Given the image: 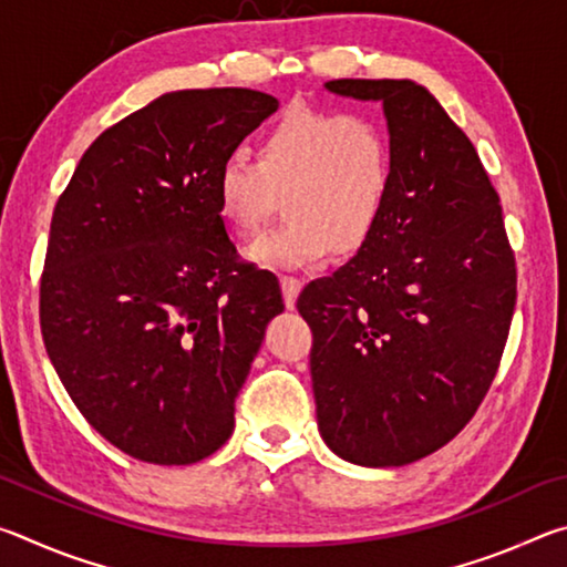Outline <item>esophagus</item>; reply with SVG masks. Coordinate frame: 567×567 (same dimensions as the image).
<instances>
[{
  "label": "esophagus",
  "mask_w": 567,
  "mask_h": 567,
  "mask_svg": "<svg viewBox=\"0 0 567 567\" xmlns=\"http://www.w3.org/2000/svg\"><path fill=\"white\" fill-rule=\"evenodd\" d=\"M280 285H282V297H285L287 310H292L295 302H297V295H300V290H302V282L297 280V277L285 275L282 280H280Z\"/></svg>",
  "instance_id": "34e87169"
}]
</instances>
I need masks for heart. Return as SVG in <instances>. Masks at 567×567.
Here are the masks:
<instances>
[{
  "instance_id": "1",
  "label": "heart",
  "mask_w": 567,
  "mask_h": 567,
  "mask_svg": "<svg viewBox=\"0 0 567 567\" xmlns=\"http://www.w3.org/2000/svg\"><path fill=\"white\" fill-rule=\"evenodd\" d=\"M213 187L219 215L243 235L257 233L285 195L292 217L249 245L247 260L305 267L375 237L395 189V150L370 114L295 104L262 134L257 159L223 157Z\"/></svg>"
}]
</instances>
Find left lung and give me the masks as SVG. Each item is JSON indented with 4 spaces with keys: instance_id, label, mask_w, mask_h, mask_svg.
Instances as JSON below:
<instances>
[{
    "instance_id": "left-lung-1",
    "label": "left lung",
    "mask_w": 567,
    "mask_h": 567,
    "mask_svg": "<svg viewBox=\"0 0 567 567\" xmlns=\"http://www.w3.org/2000/svg\"><path fill=\"white\" fill-rule=\"evenodd\" d=\"M324 90L382 104L395 189L375 237L297 297L318 427L348 463L398 467L450 443L483 402L515 310V257L473 142L422 84Z\"/></svg>"
}]
</instances>
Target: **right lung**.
I'll use <instances>...</instances> for the list:
<instances>
[{"instance_id":"1","label":"right lung","mask_w":567,"mask_h":567,"mask_svg":"<svg viewBox=\"0 0 567 567\" xmlns=\"http://www.w3.org/2000/svg\"><path fill=\"white\" fill-rule=\"evenodd\" d=\"M272 94H162L104 130L56 199L40 285L50 360L114 447L189 465L227 443L277 277L237 262L215 172L277 112Z\"/></svg>"}]
</instances>
